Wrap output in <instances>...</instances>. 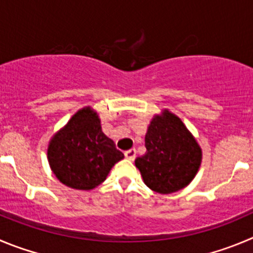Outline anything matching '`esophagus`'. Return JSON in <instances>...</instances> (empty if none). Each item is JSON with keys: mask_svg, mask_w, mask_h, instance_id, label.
Masks as SVG:
<instances>
[{"mask_svg": "<svg viewBox=\"0 0 253 253\" xmlns=\"http://www.w3.org/2000/svg\"><path fill=\"white\" fill-rule=\"evenodd\" d=\"M125 156H126L127 160L133 161V160L136 159V150H134V148H131V150L126 151V152H125Z\"/></svg>", "mask_w": 253, "mask_h": 253, "instance_id": "obj_1", "label": "esophagus"}]
</instances>
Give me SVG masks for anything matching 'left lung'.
Masks as SVG:
<instances>
[{"label":"left lung","mask_w":253,"mask_h":253,"mask_svg":"<svg viewBox=\"0 0 253 253\" xmlns=\"http://www.w3.org/2000/svg\"><path fill=\"white\" fill-rule=\"evenodd\" d=\"M146 153L134 165L143 182L169 195L190 185L201 166L202 150L180 117L169 110L155 115L145 136Z\"/></svg>","instance_id":"8db88e82"}]
</instances>
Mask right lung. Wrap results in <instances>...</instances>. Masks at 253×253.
Instances as JSON below:
<instances>
[{
	"label": "right lung",
	"instance_id": "obj_1",
	"mask_svg": "<svg viewBox=\"0 0 253 253\" xmlns=\"http://www.w3.org/2000/svg\"><path fill=\"white\" fill-rule=\"evenodd\" d=\"M125 156L102 132L101 120L91 107L77 111L49 140L47 159L60 182L88 191L106 180Z\"/></svg>",
	"mask_w": 253,
	"mask_h": 253
}]
</instances>
